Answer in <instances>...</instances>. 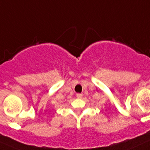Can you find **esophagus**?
Listing matches in <instances>:
<instances>
[{"instance_id":"1","label":"esophagus","mask_w":150,"mask_h":150,"mask_svg":"<svg viewBox=\"0 0 150 150\" xmlns=\"http://www.w3.org/2000/svg\"><path fill=\"white\" fill-rule=\"evenodd\" d=\"M76 96H77V97H78V98H81V97H83L82 94H77Z\"/></svg>"}]
</instances>
